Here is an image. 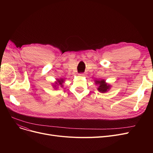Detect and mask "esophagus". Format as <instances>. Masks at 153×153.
<instances>
[{
	"mask_svg": "<svg viewBox=\"0 0 153 153\" xmlns=\"http://www.w3.org/2000/svg\"><path fill=\"white\" fill-rule=\"evenodd\" d=\"M79 75L81 76H84L85 75V73H81V74H79Z\"/></svg>",
	"mask_w": 153,
	"mask_h": 153,
	"instance_id": "1",
	"label": "esophagus"
}]
</instances>
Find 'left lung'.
Listing matches in <instances>:
<instances>
[{"label":"left lung","instance_id":"1","mask_svg":"<svg viewBox=\"0 0 153 153\" xmlns=\"http://www.w3.org/2000/svg\"><path fill=\"white\" fill-rule=\"evenodd\" d=\"M95 83L96 85H97V90L99 92L101 93H105L108 92L111 88V85L107 83L105 80L101 79V80H95Z\"/></svg>","mask_w":153,"mask_h":153}]
</instances>
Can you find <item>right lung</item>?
I'll return each mask as SVG.
<instances>
[{"label": "right lung", "mask_w": 153, "mask_h": 153, "mask_svg": "<svg viewBox=\"0 0 153 153\" xmlns=\"http://www.w3.org/2000/svg\"><path fill=\"white\" fill-rule=\"evenodd\" d=\"M64 82V79H63L62 78L56 79V81H55L53 84L52 83L53 87L56 90L59 87H63Z\"/></svg>", "instance_id": "right-lung-1"}]
</instances>
